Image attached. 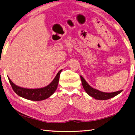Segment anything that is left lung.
<instances>
[{"label":"left lung","mask_w":135,"mask_h":135,"mask_svg":"<svg viewBox=\"0 0 135 135\" xmlns=\"http://www.w3.org/2000/svg\"><path fill=\"white\" fill-rule=\"evenodd\" d=\"M80 78L82 81V84H83V88L85 89V91L87 93V94L89 95L90 97H93L94 98L96 99L107 100L108 99L112 98L117 96L118 94H119L120 92L122 91V90H120L113 92H101L91 87L86 83L85 79H84L81 75L80 76Z\"/></svg>","instance_id":"8db88e82"}]
</instances>
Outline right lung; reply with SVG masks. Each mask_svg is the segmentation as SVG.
Wrapping results in <instances>:
<instances>
[{"label": "right lung", "mask_w": 135, "mask_h": 135, "mask_svg": "<svg viewBox=\"0 0 135 135\" xmlns=\"http://www.w3.org/2000/svg\"><path fill=\"white\" fill-rule=\"evenodd\" d=\"M62 70H61L59 71V73H57L54 80L52 81L49 85L40 88L29 89L22 88V87L18 86L13 83L10 80L9 76H8V79H9L10 84L12 87L13 91L18 96L22 97L25 99L30 100V101H39L48 98L54 93L58 86L60 74Z\"/></svg>", "instance_id": "obj_1"}]
</instances>
